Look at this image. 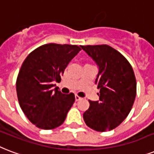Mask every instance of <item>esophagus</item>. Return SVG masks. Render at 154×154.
<instances>
[{"instance_id":"obj_1","label":"esophagus","mask_w":154,"mask_h":154,"mask_svg":"<svg viewBox=\"0 0 154 154\" xmlns=\"http://www.w3.org/2000/svg\"><path fill=\"white\" fill-rule=\"evenodd\" d=\"M82 100V98H81V97H79V96H77V95H75V100L79 101V100Z\"/></svg>"}]
</instances>
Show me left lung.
<instances>
[{
	"label": "left lung",
	"instance_id": "obj_1",
	"mask_svg": "<svg viewBox=\"0 0 154 154\" xmlns=\"http://www.w3.org/2000/svg\"><path fill=\"white\" fill-rule=\"evenodd\" d=\"M80 46L99 66L96 83L100 100H89L90 107L83 113V120L94 130L110 131L123 122L133 108L137 95L133 67L110 46Z\"/></svg>",
	"mask_w": 154,
	"mask_h": 154
}]
</instances>
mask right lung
I'll return each mask as SVG.
<instances>
[{
    "label": "right lung",
    "instance_id": "obj_1",
    "mask_svg": "<svg viewBox=\"0 0 154 154\" xmlns=\"http://www.w3.org/2000/svg\"><path fill=\"white\" fill-rule=\"evenodd\" d=\"M81 51L76 45L45 44L29 54L19 71L16 82L21 110L34 125L42 129L60 126L75 102V95L63 94L54 82L71 60Z\"/></svg>",
    "mask_w": 154,
    "mask_h": 154
}]
</instances>
